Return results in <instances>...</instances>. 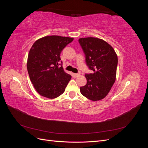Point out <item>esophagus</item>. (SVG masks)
<instances>
[{
    "label": "esophagus",
    "mask_w": 148,
    "mask_h": 148,
    "mask_svg": "<svg viewBox=\"0 0 148 148\" xmlns=\"http://www.w3.org/2000/svg\"><path fill=\"white\" fill-rule=\"evenodd\" d=\"M79 75H80L78 74V73H73V77L74 78H77V77H79Z\"/></svg>",
    "instance_id": "34e87169"
}]
</instances>
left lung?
<instances>
[{"mask_svg": "<svg viewBox=\"0 0 148 148\" xmlns=\"http://www.w3.org/2000/svg\"><path fill=\"white\" fill-rule=\"evenodd\" d=\"M85 54V60L93 73L85 74L87 83L80 92L93 101L101 100L108 95L116 79L117 56L113 47L101 39L84 38L78 40Z\"/></svg>", "mask_w": 148, "mask_h": 148, "instance_id": "obj_1", "label": "left lung"}]
</instances>
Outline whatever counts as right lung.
<instances>
[{"label":"right lung","mask_w":148,"mask_h":148,"mask_svg":"<svg viewBox=\"0 0 148 148\" xmlns=\"http://www.w3.org/2000/svg\"><path fill=\"white\" fill-rule=\"evenodd\" d=\"M73 40V38L47 36L38 39L30 49L28 72L31 83L41 96L54 99L64 92L71 77L64 70L60 55Z\"/></svg>","instance_id":"add662e5"}]
</instances>
